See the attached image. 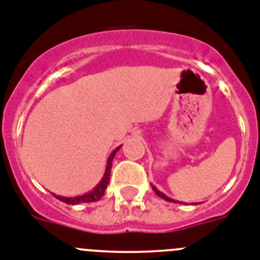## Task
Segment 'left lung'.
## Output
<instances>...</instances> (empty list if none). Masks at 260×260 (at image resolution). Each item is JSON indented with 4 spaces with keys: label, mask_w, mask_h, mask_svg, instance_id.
I'll return each mask as SVG.
<instances>
[{
    "label": "left lung",
    "mask_w": 260,
    "mask_h": 260,
    "mask_svg": "<svg viewBox=\"0 0 260 260\" xmlns=\"http://www.w3.org/2000/svg\"><path fill=\"white\" fill-rule=\"evenodd\" d=\"M152 189H153V191L156 192V195H158V197H160V198H162V199H165V201H168V202H176L174 201V199H171L169 198V197H167V195L164 194V192H161V191H158L157 189H156L155 186H152Z\"/></svg>",
    "instance_id": "1"
}]
</instances>
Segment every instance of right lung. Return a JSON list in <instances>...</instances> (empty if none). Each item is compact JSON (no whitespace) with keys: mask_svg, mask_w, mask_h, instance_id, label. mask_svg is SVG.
Instances as JSON below:
<instances>
[{"mask_svg":"<svg viewBox=\"0 0 260 260\" xmlns=\"http://www.w3.org/2000/svg\"><path fill=\"white\" fill-rule=\"evenodd\" d=\"M121 148V146L117 147L113 152L110 153V156L108 157L107 162V169H105V173L103 176L102 181L96 185L95 189L92 191L87 192V194L79 195V197H74V198H66V197H59V195H54L57 199H59L61 202H65L66 204H79V203H91V202H98L102 199V197L104 195L105 189H107L108 183H109L110 178V171H112V161H113L114 155L117 153V151Z\"/></svg>","mask_w":260,"mask_h":260,"instance_id":"obj_1","label":"right lung"}]
</instances>
